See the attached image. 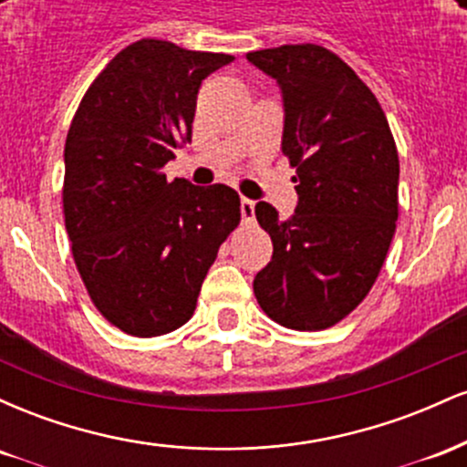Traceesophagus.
<instances>
[{
	"mask_svg": "<svg viewBox=\"0 0 467 467\" xmlns=\"http://www.w3.org/2000/svg\"><path fill=\"white\" fill-rule=\"evenodd\" d=\"M241 217H244L245 223L254 222V202L248 200V197H241Z\"/></svg>",
	"mask_w": 467,
	"mask_h": 467,
	"instance_id": "obj_1",
	"label": "esophagus"
}]
</instances>
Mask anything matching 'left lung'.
Returning <instances> with one entry per match:
<instances>
[{"label":"left lung","mask_w":467,"mask_h":467,"mask_svg":"<svg viewBox=\"0 0 467 467\" xmlns=\"http://www.w3.org/2000/svg\"><path fill=\"white\" fill-rule=\"evenodd\" d=\"M245 57L281 88V149L296 169L298 192L289 219L256 203L275 252L252 287L278 325L320 331L349 316L382 270L400 211L398 147L371 89L327 47L281 46Z\"/></svg>","instance_id":"1"}]
</instances>
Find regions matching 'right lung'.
<instances>
[{
    "instance_id": "right-lung-1",
    "label": "right lung",
    "mask_w": 467,
    "mask_h": 467,
    "mask_svg": "<svg viewBox=\"0 0 467 467\" xmlns=\"http://www.w3.org/2000/svg\"><path fill=\"white\" fill-rule=\"evenodd\" d=\"M234 57L140 39L107 63L66 140L63 215L89 298L120 331H175L195 312L241 202L226 184L166 182L191 142L202 80Z\"/></svg>"
}]
</instances>
